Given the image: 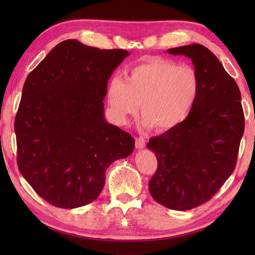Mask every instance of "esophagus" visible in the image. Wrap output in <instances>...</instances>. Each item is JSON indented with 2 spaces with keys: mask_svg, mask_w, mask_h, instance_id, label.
<instances>
[{
  "mask_svg": "<svg viewBox=\"0 0 255 255\" xmlns=\"http://www.w3.org/2000/svg\"><path fill=\"white\" fill-rule=\"evenodd\" d=\"M145 145V140L143 138H136V149H143Z\"/></svg>",
  "mask_w": 255,
  "mask_h": 255,
  "instance_id": "34e87169",
  "label": "esophagus"
}]
</instances>
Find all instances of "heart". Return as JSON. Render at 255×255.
Listing matches in <instances>:
<instances>
[{"mask_svg": "<svg viewBox=\"0 0 255 255\" xmlns=\"http://www.w3.org/2000/svg\"><path fill=\"white\" fill-rule=\"evenodd\" d=\"M200 80L196 70L172 60L154 58L128 70L126 78L115 77L107 85L106 97L119 125L142 113L145 129L169 131L185 121L196 104Z\"/></svg>", "mask_w": 255, "mask_h": 255, "instance_id": "heart-1", "label": "heart"}]
</instances>
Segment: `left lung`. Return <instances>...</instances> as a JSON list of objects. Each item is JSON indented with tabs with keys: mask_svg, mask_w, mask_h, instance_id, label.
<instances>
[{
	"mask_svg": "<svg viewBox=\"0 0 255 255\" xmlns=\"http://www.w3.org/2000/svg\"><path fill=\"white\" fill-rule=\"evenodd\" d=\"M166 52L191 59L200 91L180 126L147 143L158 160L149 192L166 208L188 210L208 202L234 172L245 115L236 81L209 49L193 44Z\"/></svg>",
	"mask_w": 255,
	"mask_h": 255,
	"instance_id": "8db88e82",
	"label": "left lung"
}]
</instances>
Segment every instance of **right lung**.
Returning a JSON list of instances; mask_svg holds the SVG:
<instances>
[{"label":"right lung","mask_w":255,"mask_h":255,"mask_svg":"<svg viewBox=\"0 0 255 255\" xmlns=\"http://www.w3.org/2000/svg\"><path fill=\"white\" fill-rule=\"evenodd\" d=\"M129 55L64 40L25 81L14 125L18 169L56 207L93 202L107 167L132 153L133 138L106 122L103 103L107 81Z\"/></svg>","instance_id":"add662e5"}]
</instances>
